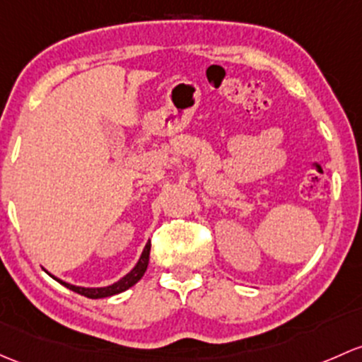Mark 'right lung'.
<instances>
[{"label": "right lung", "mask_w": 362, "mask_h": 362, "mask_svg": "<svg viewBox=\"0 0 362 362\" xmlns=\"http://www.w3.org/2000/svg\"><path fill=\"white\" fill-rule=\"evenodd\" d=\"M149 251H151V243H147L146 248L142 251V257L139 258V262H136V265L133 267L132 272H128L127 276L123 277V279H119L117 283L111 284V286H105V288H81V286H72L69 283H60L64 284L66 288H69V290L79 293V295L83 296H88V298H105V296H112V295H117V293L128 290V288H132L133 284L139 283L140 279H142L144 272L147 271V265H149ZM59 281V279H57Z\"/></svg>", "instance_id": "add662e5"}]
</instances>
